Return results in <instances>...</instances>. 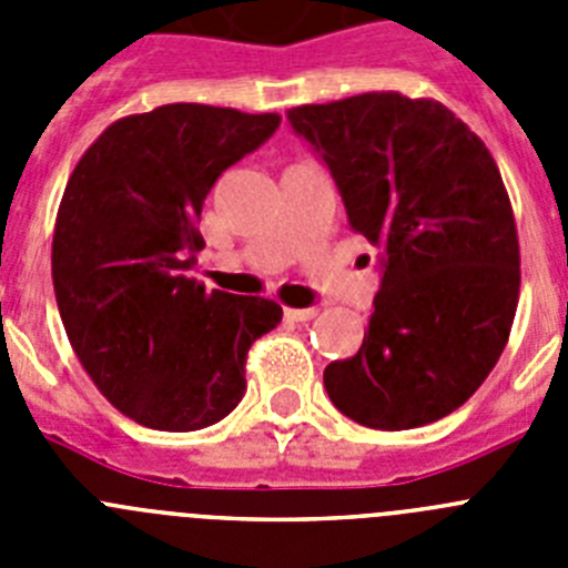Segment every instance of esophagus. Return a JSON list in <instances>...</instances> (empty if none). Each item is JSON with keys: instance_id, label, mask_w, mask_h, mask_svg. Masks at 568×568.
I'll list each match as a JSON object with an SVG mask.
<instances>
[{"instance_id": "esophagus-1", "label": "esophagus", "mask_w": 568, "mask_h": 568, "mask_svg": "<svg viewBox=\"0 0 568 568\" xmlns=\"http://www.w3.org/2000/svg\"><path fill=\"white\" fill-rule=\"evenodd\" d=\"M318 315V310L315 307H307V310H295V307H287L284 310V318L287 321H310Z\"/></svg>"}]
</instances>
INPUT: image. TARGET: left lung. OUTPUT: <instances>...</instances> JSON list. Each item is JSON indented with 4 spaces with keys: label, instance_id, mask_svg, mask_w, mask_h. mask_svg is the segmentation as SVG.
Wrapping results in <instances>:
<instances>
[{
    "label": "left lung",
    "instance_id": "left-lung-1",
    "mask_svg": "<svg viewBox=\"0 0 568 568\" xmlns=\"http://www.w3.org/2000/svg\"><path fill=\"white\" fill-rule=\"evenodd\" d=\"M321 153L353 230L384 247L364 344L324 369L327 395L369 429L455 413L498 364L520 293L500 170L449 108L398 90L290 110Z\"/></svg>",
    "mask_w": 568,
    "mask_h": 568
}]
</instances>
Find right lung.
<instances>
[{
	"mask_svg": "<svg viewBox=\"0 0 568 568\" xmlns=\"http://www.w3.org/2000/svg\"><path fill=\"white\" fill-rule=\"evenodd\" d=\"M278 124L162 104L110 124L70 173L50 253L59 315L84 373L135 424L193 433L233 413L250 346L281 321L275 301L187 278L210 187Z\"/></svg>",
	"mask_w": 568,
	"mask_h": 568,
	"instance_id": "obj_1",
	"label": "right lung"
}]
</instances>
